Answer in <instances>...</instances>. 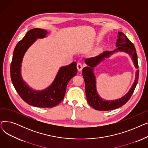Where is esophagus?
Here are the masks:
<instances>
[{"label": "esophagus", "mask_w": 148, "mask_h": 148, "mask_svg": "<svg viewBox=\"0 0 148 148\" xmlns=\"http://www.w3.org/2000/svg\"><path fill=\"white\" fill-rule=\"evenodd\" d=\"M77 69H78V71H81L83 69V65L81 63L79 62V63H77Z\"/></svg>", "instance_id": "1"}]
</instances>
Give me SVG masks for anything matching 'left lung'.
I'll return each instance as SVG.
<instances>
[{
	"label": "left lung",
	"instance_id": "left-lung-1",
	"mask_svg": "<svg viewBox=\"0 0 148 148\" xmlns=\"http://www.w3.org/2000/svg\"><path fill=\"white\" fill-rule=\"evenodd\" d=\"M118 34V39L116 42V47L117 49L111 51H105L96 57L88 58L84 60L88 66L83 69L82 74L85 83V92L87 101L91 107L97 110H111L125 104L133 94L138 82L139 70L138 69L137 55L135 47L123 33L119 32ZM118 51L125 52L132 57L136 68L138 69L135 80L129 91L125 96L115 100H106L101 97L97 94L96 86V77L93 70L95 67L106 58L110 57L112 54Z\"/></svg>",
	"mask_w": 148,
	"mask_h": 148
}]
</instances>
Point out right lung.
Listing matches in <instances>:
<instances>
[{
  "label": "right lung",
  "instance_id": "right-lung-1",
  "mask_svg": "<svg viewBox=\"0 0 148 148\" xmlns=\"http://www.w3.org/2000/svg\"><path fill=\"white\" fill-rule=\"evenodd\" d=\"M48 34L45 29L35 28L29 30L14 49L11 64V78L20 97L28 104L40 108H51L64 99L68 82L77 73V63L60 68L50 86L42 90H36L23 80L21 74V63L27 49L36 40L44 38Z\"/></svg>",
  "mask_w": 148,
  "mask_h": 148
}]
</instances>
